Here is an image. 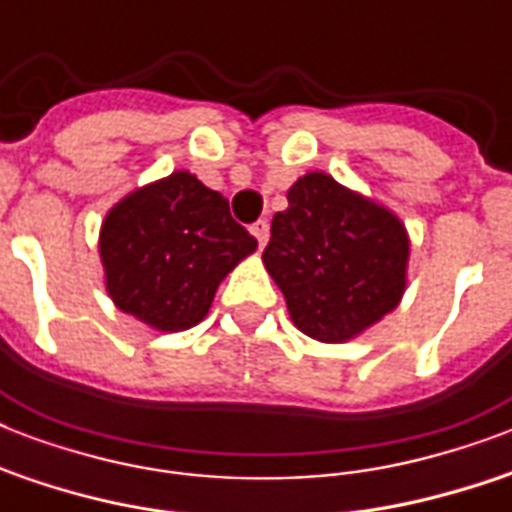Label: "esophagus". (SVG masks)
Masks as SVG:
<instances>
[{
  "label": "esophagus",
  "mask_w": 512,
  "mask_h": 512,
  "mask_svg": "<svg viewBox=\"0 0 512 512\" xmlns=\"http://www.w3.org/2000/svg\"><path fill=\"white\" fill-rule=\"evenodd\" d=\"M249 231H252V236H255L260 247L268 244V236H271V225H268V220H257V223L249 225Z\"/></svg>",
  "instance_id": "34e87169"
}]
</instances>
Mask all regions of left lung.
Segmentation results:
<instances>
[{
    "instance_id": "8db88e82",
    "label": "left lung",
    "mask_w": 512,
    "mask_h": 512,
    "mask_svg": "<svg viewBox=\"0 0 512 512\" xmlns=\"http://www.w3.org/2000/svg\"><path fill=\"white\" fill-rule=\"evenodd\" d=\"M287 201L273 215L263 265L295 327L319 342H348L396 311L409 268L401 217L327 172L297 177Z\"/></svg>"
}]
</instances>
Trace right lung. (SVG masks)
Returning <instances> with one entry per match:
<instances>
[{
  "label": "right lung",
  "instance_id": "obj_1",
  "mask_svg": "<svg viewBox=\"0 0 512 512\" xmlns=\"http://www.w3.org/2000/svg\"><path fill=\"white\" fill-rule=\"evenodd\" d=\"M255 249L223 193L188 170L116 201L98 239L108 297L156 332L196 327L220 281Z\"/></svg>",
  "mask_w": 512,
  "mask_h": 512
}]
</instances>
